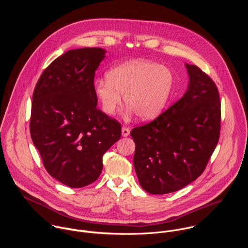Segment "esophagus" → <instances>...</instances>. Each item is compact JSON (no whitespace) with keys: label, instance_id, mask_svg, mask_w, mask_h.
<instances>
[{"label":"esophagus","instance_id":"obj_1","mask_svg":"<svg viewBox=\"0 0 248 248\" xmlns=\"http://www.w3.org/2000/svg\"><path fill=\"white\" fill-rule=\"evenodd\" d=\"M122 135H123L124 137L128 136V135H129V128H128V127L124 126V127L122 128Z\"/></svg>","mask_w":248,"mask_h":248}]
</instances>
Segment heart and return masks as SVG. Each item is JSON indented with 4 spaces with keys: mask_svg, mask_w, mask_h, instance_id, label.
<instances>
[{
    "mask_svg": "<svg viewBox=\"0 0 248 248\" xmlns=\"http://www.w3.org/2000/svg\"><path fill=\"white\" fill-rule=\"evenodd\" d=\"M173 87V76L158 62L134 60L121 63L106 74V79L94 83V94L101 110L113 116L122 104L128 115L141 121L156 119L163 112Z\"/></svg>",
    "mask_w": 248,
    "mask_h": 248,
    "instance_id": "heart-1",
    "label": "heart"
}]
</instances>
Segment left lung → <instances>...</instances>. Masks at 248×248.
Segmentation results:
<instances>
[{"label": "left lung", "instance_id": "1", "mask_svg": "<svg viewBox=\"0 0 248 248\" xmlns=\"http://www.w3.org/2000/svg\"><path fill=\"white\" fill-rule=\"evenodd\" d=\"M186 67L189 81L185 95L156 120L130 131L138 182L152 194L170 193L195 181L219 141L218 88L198 66Z\"/></svg>", "mask_w": 248, "mask_h": 248}]
</instances>
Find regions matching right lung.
Segmentation results:
<instances>
[{"instance_id":"1","label":"right lung","mask_w":248,"mask_h":248,"mask_svg":"<svg viewBox=\"0 0 248 248\" xmlns=\"http://www.w3.org/2000/svg\"><path fill=\"white\" fill-rule=\"evenodd\" d=\"M102 48L69 50L44 70L34 89L30 133L54 179L78 188L94 183L102 158L121 138L122 126L97 109L95 70Z\"/></svg>"}]
</instances>
